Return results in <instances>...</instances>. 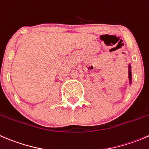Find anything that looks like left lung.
Masks as SVG:
<instances>
[{"instance_id":"obj_1","label":"left lung","mask_w":149,"mask_h":149,"mask_svg":"<svg viewBox=\"0 0 149 149\" xmlns=\"http://www.w3.org/2000/svg\"><path fill=\"white\" fill-rule=\"evenodd\" d=\"M129 79H130V81H132V75H131V67L130 65H129Z\"/></svg>"}]
</instances>
